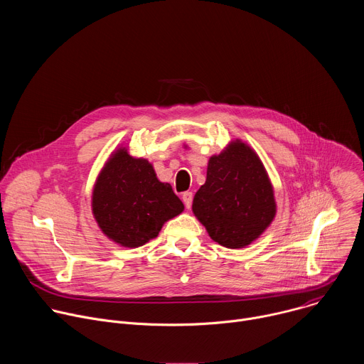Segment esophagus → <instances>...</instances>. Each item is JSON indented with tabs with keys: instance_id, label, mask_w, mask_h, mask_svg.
<instances>
[{
	"instance_id": "esophagus-1",
	"label": "esophagus",
	"mask_w": 364,
	"mask_h": 364,
	"mask_svg": "<svg viewBox=\"0 0 364 364\" xmlns=\"http://www.w3.org/2000/svg\"><path fill=\"white\" fill-rule=\"evenodd\" d=\"M181 198H183V201H184L187 209H190L191 203H193V193H191V191H184L183 196H181Z\"/></svg>"
}]
</instances>
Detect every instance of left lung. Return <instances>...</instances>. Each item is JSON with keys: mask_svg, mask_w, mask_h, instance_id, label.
<instances>
[{"mask_svg": "<svg viewBox=\"0 0 364 364\" xmlns=\"http://www.w3.org/2000/svg\"><path fill=\"white\" fill-rule=\"evenodd\" d=\"M193 213L219 245H250L277 213L274 188L257 154L240 139L232 141L207 166L205 183L193 200Z\"/></svg>", "mask_w": 364, "mask_h": 364, "instance_id": "1", "label": "left lung"}]
</instances>
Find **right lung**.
<instances>
[{
  "label": "right lung",
  "instance_id": "1",
  "mask_svg": "<svg viewBox=\"0 0 364 364\" xmlns=\"http://www.w3.org/2000/svg\"><path fill=\"white\" fill-rule=\"evenodd\" d=\"M184 204L152 164L118 148L99 173L92 193L97 226L115 243L138 247L157 237L163 225L178 216Z\"/></svg>",
  "mask_w": 364,
  "mask_h": 364
}]
</instances>
